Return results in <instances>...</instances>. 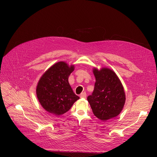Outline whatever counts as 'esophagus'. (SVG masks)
<instances>
[{
    "label": "esophagus",
    "instance_id": "1",
    "mask_svg": "<svg viewBox=\"0 0 157 157\" xmlns=\"http://www.w3.org/2000/svg\"><path fill=\"white\" fill-rule=\"evenodd\" d=\"M80 97L81 98H86V92H82V93L80 94Z\"/></svg>",
    "mask_w": 157,
    "mask_h": 157
}]
</instances>
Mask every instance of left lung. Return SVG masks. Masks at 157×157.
Wrapping results in <instances>:
<instances>
[{"label":"left lung","mask_w":157,"mask_h":157,"mask_svg":"<svg viewBox=\"0 0 157 157\" xmlns=\"http://www.w3.org/2000/svg\"><path fill=\"white\" fill-rule=\"evenodd\" d=\"M94 90L87 99L94 115L105 121L118 116L124 107L126 96L120 79L109 68H94Z\"/></svg>","instance_id":"1"}]
</instances>
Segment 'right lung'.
Listing matches in <instances>:
<instances>
[{
	"mask_svg": "<svg viewBox=\"0 0 157 157\" xmlns=\"http://www.w3.org/2000/svg\"><path fill=\"white\" fill-rule=\"evenodd\" d=\"M75 66L59 61L42 75L38 82L36 93L38 100L46 111L55 115L67 112L80 98L71 88L69 76Z\"/></svg>",
	"mask_w": 157,
	"mask_h": 157,
	"instance_id": "add662e5",
	"label": "right lung"
}]
</instances>
